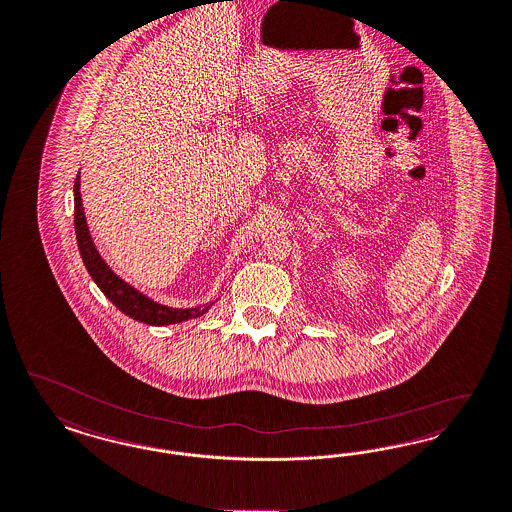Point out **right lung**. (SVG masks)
Listing matches in <instances>:
<instances>
[{
	"label": "right lung",
	"instance_id": "right-lung-1",
	"mask_svg": "<svg viewBox=\"0 0 512 512\" xmlns=\"http://www.w3.org/2000/svg\"><path fill=\"white\" fill-rule=\"evenodd\" d=\"M73 202H75V219H73L75 238H77L83 265L89 270L90 278L100 287V291L123 312L124 316L145 325L164 327V325H174L187 319L200 318L219 300L215 299L213 302L194 306V308H172L143 295L140 289L132 287L130 283L124 282L123 278H119L94 246V240L90 236L89 225H87V217H85L83 200H81V172L75 177Z\"/></svg>",
	"mask_w": 512,
	"mask_h": 512
}]
</instances>
